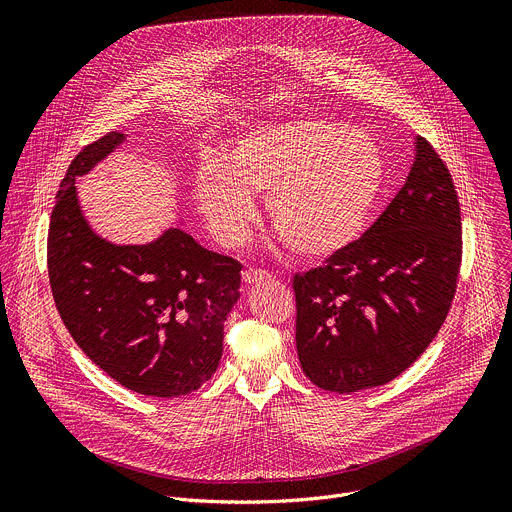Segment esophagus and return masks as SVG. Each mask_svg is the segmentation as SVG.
<instances>
[{"label":"esophagus","instance_id":"34e87169","mask_svg":"<svg viewBox=\"0 0 512 512\" xmlns=\"http://www.w3.org/2000/svg\"><path fill=\"white\" fill-rule=\"evenodd\" d=\"M265 279H271V273L263 271V269H245L243 271V281L247 285L251 283H259V281H265Z\"/></svg>","mask_w":512,"mask_h":512}]
</instances>
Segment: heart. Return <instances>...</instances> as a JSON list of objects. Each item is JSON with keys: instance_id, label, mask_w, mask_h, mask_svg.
<instances>
[{"instance_id": "obj_1", "label": "heart", "mask_w": 512, "mask_h": 512, "mask_svg": "<svg viewBox=\"0 0 512 512\" xmlns=\"http://www.w3.org/2000/svg\"><path fill=\"white\" fill-rule=\"evenodd\" d=\"M385 184L377 139L328 119H296L241 133L223 162L206 160L194 196L210 231L239 243L265 196L267 221L300 257L322 261L352 247L367 229Z\"/></svg>"}]
</instances>
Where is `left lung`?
Returning a JSON list of instances; mask_svg holds the SVG:
<instances>
[{
	"label": "left lung",
	"mask_w": 512,
	"mask_h": 512,
	"mask_svg": "<svg viewBox=\"0 0 512 512\" xmlns=\"http://www.w3.org/2000/svg\"><path fill=\"white\" fill-rule=\"evenodd\" d=\"M460 221L452 176L417 135L409 176L377 223L324 267L294 277L298 358L314 385L381 387L421 356L456 294Z\"/></svg>",
	"instance_id": "left-lung-1"
}]
</instances>
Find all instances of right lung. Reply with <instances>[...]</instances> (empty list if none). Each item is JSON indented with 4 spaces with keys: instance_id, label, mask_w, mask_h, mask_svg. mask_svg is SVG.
I'll return each instance as SVG.
<instances>
[{
    "instance_id": "add662e5",
    "label": "right lung",
    "mask_w": 512,
    "mask_h": 512,
    "mask_svg": "<svg viewBox=\"0 0 512 512\" xmlns=\"http://www.w3.org/2000/svg\"><path fill=\"white\" fill-rule=\"evenodd\" d=\"M123 141L125 133L111 131L70 162L50 218L48 277L66 330L97 367L129 391L170 399L218 369L241 263L204 249L182 227L143 245L93 231L75 184Z\"/></svg>"
}]
</instances>
